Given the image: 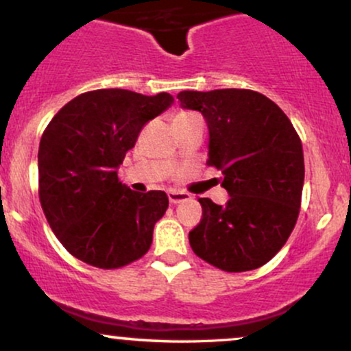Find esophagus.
I'll list each match as a JSON object with an SVG mask.
<instances>
[{"instance_id":"obj_1","label":"esophagus","mask_w":351,"mask_h":351,"mask_svg":"<svg viewBox=\"0 0 351 351\" xmlns=\"http://www.w3.org/2000/svg\"><path fill=\"white\" fill-rule=\"evenodd\" d=\"M168 199L169 203H182L190 199V195L183 193V191H176V190H168Z\"/></svg>"}]
</instances>
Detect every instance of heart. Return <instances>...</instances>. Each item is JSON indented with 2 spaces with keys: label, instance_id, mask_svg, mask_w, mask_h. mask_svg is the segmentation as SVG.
<instances>
[{
  "label": "heart",
  "instance_id": "heart-1",
  "mask_svg": "<svg viewBox=\"0 0 351 351\" xmlns=\"http://www.w3.org/2000/svg\"><path fill=\"white\" fill-rule=\"evenodd\" d=\"M191 117H196V114H191V113H180L178 117H176L175 119H182V118H191Z\"/></svg>",
  "mask_w": 351,
  "mask_h": 351
}]
</instances>
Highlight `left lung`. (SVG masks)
<instances>
[{
    "instance_id": "1",
    "label": "left lung",
    "mask_w": 351,
    "mask_h": 351,
    "mask_svg": "<svg viewBox=\"0 0 351 351\" xmlns=\"http://www.w3.org/2000/svg\"><path fill=\"white\" fill-rule=\"evenodd\" d=\"M184 110L208 125V165L223 173L230 199L199 198L203 218L191 230V250L225 271L263 267L287 243L302 203L305 161L287 114L252 90L180 91Z\"/></svg>"
}]
</instances>
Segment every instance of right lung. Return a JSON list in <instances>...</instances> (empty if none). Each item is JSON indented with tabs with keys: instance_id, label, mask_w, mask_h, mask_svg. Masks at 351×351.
<instances>
[{
	"instance_id": "right-lung-1",
	"label": "right lung",
	"mask_w": 351,
	"mask_h": 351,
	"mask_svg": "<svg viewBox=\"0 0 351 351\" xmlns=\"http://www.w3.org/2000/svg\"><path fill=\"white\" fill-rule=\"evenodd\" d=\"M173 103L168 93L108 88L76 96L49 121L38 152L40 202L73 256L110 269L149 250L168 196L130 190L118 180V168L145 123Z\"/></svg>"
}]
</instances>
